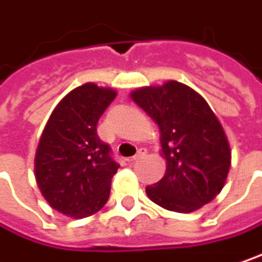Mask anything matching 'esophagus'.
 <instances>
[{"instance_id":"obj_1","label":"esophagus","mask_w":262,"mask_h":262,"mask_svg":"<svg viewBox=\"0 0 262 262\" xmlns=\"http://www.w3.org/2000/svg\"><path fill=\"white\" fill-rule=\"evenodd\" d=\"M144 156H145V149H139V151H138V154L132 157L130 162H136V160H139V159H142Z\"/></svg>"}]
</instances>
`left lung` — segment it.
I'll return each mask as SVG.
<instances>
[{"label":"left lung","mask_w":262,"mask_h":262,"mask_svg":"<svg viewBox=\"0 0 262 262\" xmlns=\"http://www.w3.org/2000/svg\"><path fill=\"white\" fill-rule=\"evenodd\" d=\"M130 98L157 123L166 160L164 177L145 188L148 199L179 213L212 202L225 184L231 149L223 124L205 98L175 80L139 87Z\"/></svg>","instance_id":"1"}]
</instances>
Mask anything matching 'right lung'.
<instances>
[{"instance_id": "right-lung-1", "label": "right lung", "mask_w": 262, "mask_h": 262, "mask_svg": "<svg viewBox=\"0 0 262 262\" xmlns=\"http://www.w3.org/2000/svg\"><path fill=\"white\" fill-rule=\"evenodd\" d=\"M117 92L95 83L80 85L60 100L49 118L35 152V179L42 197L70 218L103 208L120 167L96 133L100 116Z\"/></svg>"}]
</instances>
